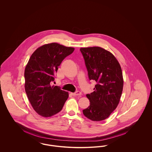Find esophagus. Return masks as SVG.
Returning <instances> with one entry per match:
<instances>
[{
    "mask_svg": "<svg viewBox=\"0 0 152 152\" xmlns=\"http://www.w3.org/2000/svg\"><path fill=\"white\" fill-rule=\"evenodd\" d=\"M72 96H80L81 94V93L80 91H76L74 93H71Z\"/></svg>",
    "mask_w": 152,
    "mask_h": 152,
    "instance_id": "34e87169",
    "label": "esophagus"
}]
</instances>
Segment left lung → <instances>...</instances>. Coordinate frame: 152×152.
Returning <instances> with one entry per match:
<instances>
[{"label": "left lung", "mask_w": 152, "mask_h": 152, "mask_svg": "<svg viewBox=\"0 0 152 152\" xmlns=\"http://www.w3.org/2000/svg\"><path fill=\"white\" fill-rule=\"evenodd\" d=\"M90 80L96 82L94 91L87 94L90 105L83 110L88 118L100 121L117 108L123 92V73L110 52L99 47L81 48Z\"/></svg>", "instance_id": "8db88e82"}]
</instances>
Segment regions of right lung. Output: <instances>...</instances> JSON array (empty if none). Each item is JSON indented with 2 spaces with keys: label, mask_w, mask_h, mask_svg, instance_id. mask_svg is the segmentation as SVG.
<instances>
[{
  "label": "right lung",
  "mask_w": 152,
  "mask_h": 152,
  "mask_svg": "<svg viewBox=\"0 0 152 152\" xmlns=\"http://www.w3.org/2000/svg\"><path fill=\"white\" fill-rule=\"evenodd\" d=\"M74 48L56 43L45 44L31 55L24 71L25 91L34 109L48 117L58 113L68 98V93L51 86L58 66Z\"/></svg>",
  "instance_id": "1"
}]
</instances>
